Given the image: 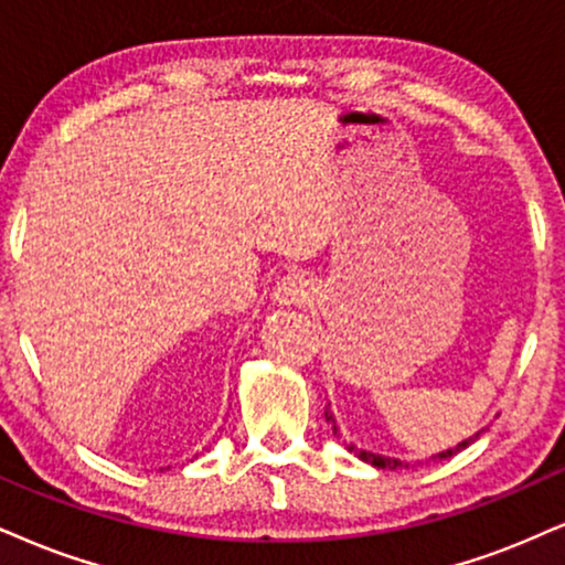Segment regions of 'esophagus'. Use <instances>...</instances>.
<instances>
[{"instance_id":"esophagus-1","label":"esophagus","mask_w":565,"mask_h":565,"mask_svg":"<svg viewBox=\"0 0 565 565\" xmlns=\"http://www.w3.org/2000/svg\"><path fill=\"white\" fill-rule=\"evenodd\" d=\"M315 298V285L306 275H288L277 282L275 301L280 306H301Z\"/></svg>"}]
</instances>
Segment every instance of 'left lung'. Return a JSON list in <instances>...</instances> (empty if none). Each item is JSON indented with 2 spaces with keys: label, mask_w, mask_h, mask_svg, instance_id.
I'll list each match as a JSON object with an SVG mask.
<instances>
[{
  "label": "left lung",
  "mask_w": 565,
  "mask_h": 565,
  "mask_svg": "<svg viewBox=\"0 0 565 565\" xmlns=\"http://www.w3.org/2000/svg\"><path fill=\"white\" fill-rule=\"evenodd\" d=\"M324 419L332 424V429H335V435H338V427H335V416L330 414V408L324 411ZM484 431V429H482ZM482 431H477L475 437H469V440H463V443H458L456 448H448V450H443V452H437V456H431V458H450V456H456V452H461L463 448H469L471 443L477 440L479 435H482ZM348 450L351 452H356V456L361 458V461H366V463H372V466H377V469H403V466H406L408 469V463H403L401 458H387V456H377V452H369V450H361V448H353V445H348Z\"/></svg>",
  "instance_id": "8db88e82"
}]
</instances>
